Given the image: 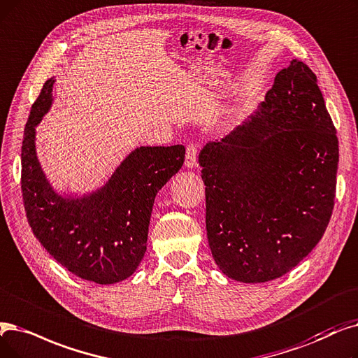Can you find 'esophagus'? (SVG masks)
I'll return each mask as SVG.
<instances>
[{
    "mask_svg": "<svg viewBox=\"0 0 358 358\" xmlns=\"http://www.w3.org/2000/svg\"><path fill=\"white\" fill-rule=\"evenodd\" d=\"M185 166L193 169L197 166V146L189 145L187 152H185Z\"/></svg>",
    "mask_w": 358,
    "mask_h": 358,
    "instance_id": "34e87169",
    "label": "esophagus"
}]
</instances>
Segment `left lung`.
<instances>
[{"label":"left lung","instance_id":"obj_1","mask_svg":"<svg viewBox=\"0 0 358 358\" xmlns=\"http://www.w3.org/2000/svg\"><path fill=\"white\" fill-rule=\"evenodd\" d=\"M338 150L317 77L292 59L256 114L199 155L217 268L256 284L297 266L329 224Z\"/></svg>","mask_w":358,"mask_h":358}]
</instances>
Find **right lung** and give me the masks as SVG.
<instances>
[{
	"mask_svg": "<svg viewBox=\"0 0 358 358\" xmlns=\"http://www.w3.org/2000/svg\"><path fill=\"white\" fill-rule=\"evenodd\" d=\"M46 80L30 111L22 146V193L35 237L67 271L90 282L115 284L134 273L146 252L155 197L184 164L185 149H134L96 192L61 196L36 155V130L52 103Z\"/></svg>",
	"mask_w": 358,
	"mask_h": 358,
	"instance_id": "right-lung-1",
	"label": "right lung"
}]
</instances>
